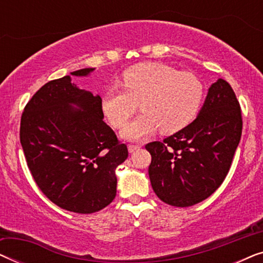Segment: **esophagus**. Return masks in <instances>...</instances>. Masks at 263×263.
<instances>
[{"mask_svg":"<svg viewBox=\"0 0 263 263\" xmlns=\"http://www.w3.org/2000/svg\"><path fill=\"white\" fill-rule=\"evenodd\" d=\"M140 148H141V146L140 145H128V151L130 153H134L135 151H138Z\"/></svg>","mask_w":263,"mask_h":263,"instance_id":"34e87169","label":"esophagus"}]
</instances>
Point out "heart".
<instances>
[{"label":"heart","mask_w":263,"mask_h":263,"mask_svg":"<svg viewBox=\"0 0 263 263\" xmlns=\"http://www.w3.org/2000/svg\"><path fill=\"white\" fill-rule=\"evenodd\" d=\"M122 87L102 97V110L114 128H122L138 109L142 112L123 129L128 140H141L159 128L171 134L192 123L204 98V85L192 71L164 63H141L125 70Z\"/></svg>","instance_id":"1"}]
</instances>
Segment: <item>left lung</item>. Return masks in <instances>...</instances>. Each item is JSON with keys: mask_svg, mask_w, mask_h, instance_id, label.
<instances>
[{"mask_svg": "<svg viewBox=\"0 0 263 263\" xmlns=\"http://www.w3.org/2000/svg\"><path fill=\"white\" fill-rule=\"evenodd\" d=\"M242 127L235 92L219 79L192 123L145 146L152 157L148 175L157 196L175 207L193 206L211 196L231 167Z\"/></svg>", "mask_w": 263, "mask_h": 263, "instance_id": "left-lung-1", "label": "left lung"}]
</instances>
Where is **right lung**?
<instances>
[{
	"label": "right lung",
	"mask_w": 263,
	"mask_h": 263,
	"mask_svg": "<svg viewBox=\"0 0 263 263\" xmlns=\"http://www.w3.org/2000/svg\"><path fill=\"white\" fill-rule=\"evenodd\" d=\"M103 118L102 98L78 88L69 75L39 88L21 115L20 142L32 177L63 210L95 213L116 196L115 170L128 158V148Z\"/></svg>",
	"instance_id": "add662e5"
}]
</instances>
